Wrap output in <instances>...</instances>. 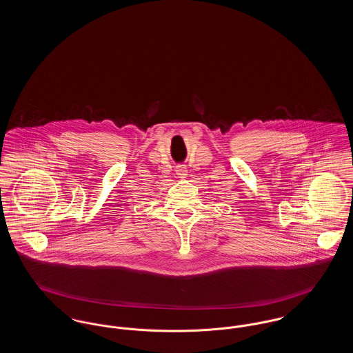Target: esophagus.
Masks as SVG:
<instances>
[{"instance_id": "34e87169", "label": "esophagus", "mask_w": 353, "mask_h": 353, "mask_svg": "<svg viewBox=\"0 0 353 353\" xmlns=\"http://www.w3.org/2000/svg\"><path fill=\"white\" fill-rule=\"evenodd\" d=\"M176 174H177V176H180V177H186L188 170H186L184 165H179V167L176 168Z\"/></svg>"}]
</instances>
